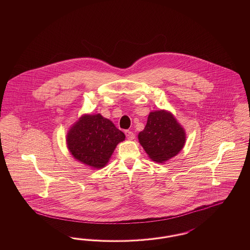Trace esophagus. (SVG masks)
<instances>
[{"label":"esophagus","instance_id":"34e87169","mask_svg":"<svg viewBox=\"0 0 250 250\" xmlns=\"http://www.w3.org/2000/svg\"><path fill=\"white\" fill-rule=\"evenodd\" d=\"M125 136L128 140H134L135 139V134L132 131L125 130Z\"/></svg>","mask_w":250,"mask_h":250}]
</instances>
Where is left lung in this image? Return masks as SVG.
Segmentation results:
<instances>
[{"instance_id": "left-lung-1", "label": "left lung", "mask_w": 250, "mask_h": 250, "mask_svg": "<svg viewBox=\"0 0 250 250\" xmlns=\"http://www.w3.org/2000/svg\"><path fill=\"white\" fill-rule=\"evenodd\" d=\"M139 141L150 158L163 163L183 149L186 134L172 114L157 110L149 114L144 129L139 134Z\"/></svg>"}]
</instances>
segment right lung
<instances>
[{"mask_svg": "<svg viewBox=\"0 0 250 250\" xmlns=\"http://www.w3.org/2000/svg\"><path fill=\"white\" fill-rule=\"evenodd\" d=\"M125 134L110 120L100 114L85 115L67 135V146L73 156L86 165L100 168L105 166Z\"/></svg>", "mask_w": 250, "mask_h": 250, "instance_id": "1", "label": "right lung"}]
</instances>
